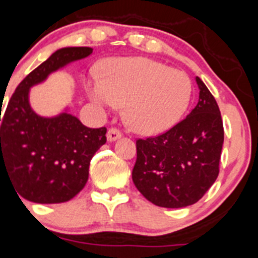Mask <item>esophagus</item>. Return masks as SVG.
Wrapping results in <instances>:
<instances>
[{
    "instance_id": "obj_1",
    "label": "esophagus",
    "mask_w": 258,
    "mask_h": 258,
    "mask_svg": "<svg viewBox=\"0 0 258 258\" xmlns=\"http://www.w3.org/2000/svg\"><path fill=\"white\" fill-rule=\"evenodd\" d=\"M121 136H122L121 132L118 131L117 128H109L107 132V140L109 141V143H113V141L118 140Z\"/></svg>"
}]
</instances>
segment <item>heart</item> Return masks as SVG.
I'll return each mask as SVG.
<instances>
[{"instance_id": "1", "label": "heart", "mask_w": 258, "mask_h": 258, "mask_svg": "<svg viewBox=\"0 0 258 258\" xmlns=\"http://www.w3.org/2000/svg\"><path fill=\"white\" fill-rule=\"evenodd\" d=\"M98 104H124V121L146 136L163 134L183 117L192 96V83L183 71L144 57L108 59L103 75L86 81Z\"/></svg>"}]
</instances>
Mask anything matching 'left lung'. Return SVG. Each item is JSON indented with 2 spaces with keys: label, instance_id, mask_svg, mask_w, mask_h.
I'll return each instance as SVG.
<instances>
[{
  "label": "left lung",
  "instance_id": "left-lung-1",
  "mask_svg": "<svg viewBox=\"0 0 258 258\" xmlns=\"http://www.w3.org/2000/svg\"><path fill=\"white\" fill-rule=\"evenodd\" d=\"M199 102L183 121L160 136L136 141L135 186L154 205H194L219 174L224 128L218 103L196 76Z\"/></svg>",
  "mask_w": 258,
  "mask_h": 258
}]
</instances>
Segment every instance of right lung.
<instances>
[{
    "instance_id": "obj_1",
    "label": "right lung",
    "mask_w": 258,
    "mask_h": 258,
    "mask_svg": "<svg viewBox=\"0 0 258 258\" xmlns=\"http://www.w3.org/2000/svg\"><path fill=\"white\" fill-rule=\"evenodd\" d=\"M91 53L90 47L57 49L19 84L0 114V177L5 173L28 201L59 204L76 196L88 182L91 158L107 141L105 127L84 126L69 107L45 117L30 104L31 88Z\"/></svg>"
}]
</instances>
